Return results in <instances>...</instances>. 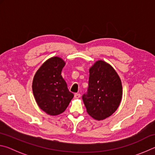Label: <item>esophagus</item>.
Listing matches in <instances>:
<instances>
[{"label":"esophagus","instance_id":"obj_1","mask_svg":"<svg viewBox=\"0 0 155 155\" xmlns=\"http://www.w3.org/2000/svg\"><path fill=\"white\" fill-rule=\"evenodd\" d=\"M74 98H75L76 99L80 98H81V94H74Z\"/></svg>","mask_w":155,"mask_h":155}]
</instances>
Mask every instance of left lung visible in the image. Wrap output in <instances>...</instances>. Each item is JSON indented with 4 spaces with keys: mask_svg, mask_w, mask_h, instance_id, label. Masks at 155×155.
<instances>
[{
    "mask_svg": "<svg viewBox=\"0 0 155 155\" xmlns=\"http://www.w3.org/2000/svg\"><path fill=\"white\" fill-rule=\"evenodd\" d=\"M87 92L83 96L87 114L96 120L114 114L122 98V81L111 65L98 60L90 67Z\"/></svg>",
    "mask_w": 155,
    "mask_h": 155,
    "instance_id": "1",
    "label": "left lung"
}]
</instances>
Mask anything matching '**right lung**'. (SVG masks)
Listing matches in <instances>:
<instances>
[{"label":"right lung","instance_id":"obj_1","mask_svg":"<svg viewBox=\"0 0 155 155\" xmlns=\"http://www.w3.org/2000/svg\"><path fill=\"white\" fill-rule=\"evenodd\" d=\"M65 65L61 57H51L41 65L33 77L34 98L39 107L50 115L62 114L74 97L61 76Z\"/></svg>","mask_w":155,"mask_h":155}]
</instances>
